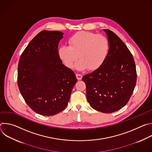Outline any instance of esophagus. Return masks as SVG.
Wrapping results in <instances>:
<instances>
[{"label":"esophagus","instance_id":"obj_1","mask_svg":"<svg viewBox=\"0 0 152 152\" xmlns=\"http://www.w3.org/2000/svg\"><path fill=\"white\" fill-rule=\"evenodd\" d=\"M76 77L77 79V80H81L82 78V75H80V74H76Z\"/></svg>","mask_w":152,"mask_h":152}]
</instances>
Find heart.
<instances>
[{
    "instance_id": "obj_1",
    "label": "heart",
    "mask_w": 152,
    "mask_h": 152,
    "mask_svg": "<svg viewBox=\"0 0 152 152\" xmlns=\"http://www.w3.org/2000/svg\"><path fill=\"white\" fill-rule=\"evenodd\" d=\"M69 44V46L62 45L59 48L58 56L69 69L73 68L79 58L76 66L79 71L99 69L106 61L110 49L109 40L106 37L85 31L72 35Z\"/></svg>"
}]
</instances>
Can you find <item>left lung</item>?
Instances as JSON below:
<instances>
[{"label": "left lung", "instance_id": "1", "mask_svg": "<svg viewBox=\"0 0 152 152\" xmlns=\"http://www.w3.org/2000/svg\"><path fill=\"white\" fill-rule=\"evenodd\" d=\"M110 49L106 61L97 70L84 75L86 99L96 111L111 113L124 106L131 98L137 81L132 55L113 31L103 29Z\"/></svg>", "mask_w": 152, "mask_h": 152}]
</instances>
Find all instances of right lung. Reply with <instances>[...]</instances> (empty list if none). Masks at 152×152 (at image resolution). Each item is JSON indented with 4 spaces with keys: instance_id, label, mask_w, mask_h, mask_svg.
<instances>
[{
    "instance_id": "obj_1",
    "label": "right lung",
    "mask_w": 152,
    "mask_h": 152,
    "mask_svg": "<svg viewBox=\"0 0 152 152\" xmlns=\"http://www.w3.org/2000/svg\"><path fill=\"white\" fill-rule=\"evenodd\" d=\"M64 34L42 31L29 43L18 67V86L21 96L37 114L51 116L68 104L74 85L75 73L62 63L58 53Z\"/></svg>"
}]
</instances>
